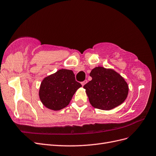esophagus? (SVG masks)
I'll list each match as a JSON object with an SVG mask.
<instances>
[{
    "mask_svg": "<svg viewBox=\"0 0 156 156\" xmlns=\"http://www.w3.org/2000/svg\"><path fill=\"white\" fill-rule=\"evenodd\" d=\"M87 80H84L83 82H82L81 83V84H82V86L83 87V86L85 84H87Z\"/></svg>",
    "mask_w": 156,
    "mask_h": 156,
    "instance_id": "esophagus-1",
    "label": "esophagus"
}]
</instances>
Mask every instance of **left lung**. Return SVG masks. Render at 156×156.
<instances>
[{"label":"left lung","instance_id":"obj_1","mask_svg":"<svg viewBox=\"0 0 156 156\" xmlns=\"http://www.w3.org/2000/svg\"><path fill=\"white\" fill-rule=\"evenodd\" d=\"M90 76L92 79L86 84V90L90 104L94 108L110 110L121 105L128 94L127 83L119 73L113 69L95 67Z\"/></svg>","mask_w":156,"mask_h":156}]
</instances>
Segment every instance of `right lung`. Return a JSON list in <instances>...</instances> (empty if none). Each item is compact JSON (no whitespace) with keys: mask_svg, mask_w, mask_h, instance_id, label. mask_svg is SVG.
Listing matches in <instances>:
<instances>
[{"mask_svg":"<svg viewBox=\"0 0 156 156\" xmlns=\"http://www.w3.org/2000/svg\"><path fill=\"white\" fill-rule=\"evenodd\" d=\"M81 87L76 80L72 70L61 69L42 80L39 98L46 108L60 110L69 105L74 94Z\"/></svg>","mask_w":156,"mask_h":156,"instance_id":"right-lung-1","label":"right lung"}]
</instances>
